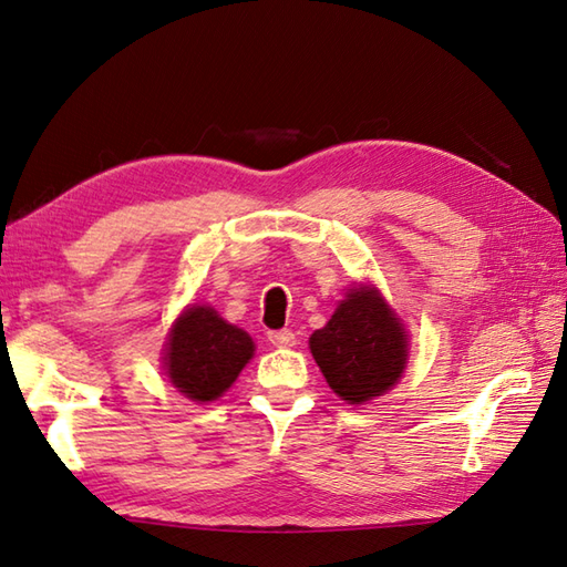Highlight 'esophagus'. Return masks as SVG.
<instances>
[{"label":"esophagus","mask_w":567,"mask_h":567,"mask_svg":"<svg viewBox=\"0 0 567 567\" xmlns=\"http://www.w3.org/2000/svg\"><path fill=\"white\" fill-rule=\"evenodd\" d=\"M268 341L277 348H292L295 333L290 329H275V331H268Z\"/></svg>","instance_id":"esophagus-1"}]
</instances>
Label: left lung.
Returning <instances> with one entry per match:
<instances>
[{
	"instance_id": "left-lung-1",
	"label": "left lung",
	"mask_w": 567,
	"mask_h": 567,
	"mask_svg": "<svg viewBox=\"0 0 567 567\" xmlns=\"http://www.w3.org/2000/svg\"><path fill=\"white\" fill-rule=\"evenodd\" d=\"M309 348L329 388L348 404L392 390L409 358L402 321L372 285L353 287L327 327L311 333Z\"/></svg>"
}]
</instances>
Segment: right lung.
Wrapping results in <instances>:
<instances>
[{
    "mask_svg": "<svg viewBox=\"0 0 567 567\" xmlns=\"http://www.w3.org/2000/svg\"><path fill=\"white\" fill-rule=\"evenodd\" d=\"M252 339L207 305H189L165 343V372L192 402H212L236 382L252 358Z\"/></svg>",
    "mask_w": 567,
    "mask_h": 567,
    "instance_id": "add662e5",
    "label": "right lung"
}]
</instances>
